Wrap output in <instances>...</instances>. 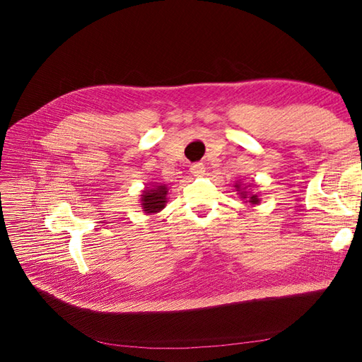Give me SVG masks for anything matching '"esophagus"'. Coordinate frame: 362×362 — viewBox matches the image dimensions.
<instances>
[{
	"label": "esophagus",
	"instance_id": "1",
	"mask_svg": "<svg viewBox=\"0 0 362 362\" xmlns=\"http://www.w3.org/2000/svg\"><path fill=\"white\" fill-rule=\"evenodd\" d=\"M190 172L194 175V177H201L205 172V166L202 163H193L190 166Z\"/></svg>",
	"mask_w": 362,
	"mask_h": 362
}]
</instances>
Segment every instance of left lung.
<instances>
[{
  "mask_svg": "<svg viewBox=\"0 0 362 362\" xmlns=\"http://www.w3.org/2000/svg\"><path fill=\"white\" fill-rule=\"evenodd\" d=\"M235 189H237V192L240 193V196H242V198L243 199H247L246 202H249V204H252V205H254V204H259V198H258V194H254V193H250V192H246L245 189L246 187H240V184L237 182L235 184Z\"/></svg>",
  "mask_w": 362,
  "mask_h": 362,
  "instance_id": "1",
  "label": "left lung"
}]
</instances>
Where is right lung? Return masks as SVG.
<instances>
[{
  "label": "right lung",
  "instance_id": "1",
  "mask_svg": "<svg viewBox=\"0 0 362 362\" xmlns=\"http://www.w3.org/2000/svg\"><path fill=\"white\" fill-rule=\"evenodd\" d=\"M168 185L166 184H160L156 182L152 184L151 187H146L141 193V199H140V205L144 208V211L146 214H154L161 211L164 205L168 202Z\"/></svg>",
  "mask_w": 362,
  "mask_h": 362
}]
</instances>
